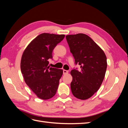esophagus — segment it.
Returning a JSON list of instances; mask_svg holds the SVG:
<instances>
[{
  "instance_id": "obj_1",
  "label": "esophagus",
  "mask_w": 128,
  "mask_h": 128,
  "mask_svg": "<svg viewBox=\"0 0 128 128\" xmlns=\"http://www.w3.org/2000/svg\"><path fill=\"white\" fill-rule=\"evenodd\" d=\"M63 73H64V75L67 74L68 73V70H63Z\"/></svg>"
}]
</instances>
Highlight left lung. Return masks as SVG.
I'll return each instance as SVG.
<instances>
[{
	"label": "left lung",
	"mask_w": 128,
	"mask_h": 128,
	"mask_svg": "<svg viewBox=\"0 0 128 128\" xmlns=\"http://www.w3.org/2000/svg\"><path fill=\"white\" fill-rule=\"evenodd\" d=\"M75 64L80 70L72 69L70 88L76 98L86 100L97 91L103 82L107 66L103 50L88 36L84 34L66 36Z\"/></svg>",
	"instance_id": "1"
}]
</instances>
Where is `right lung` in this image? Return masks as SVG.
<instances>
[{"label":"right lung","instance_id":"1","mask_svg":"<svg viewBox=\"0 0 128 128\" xmlns=\"http://www.w3.org/2000/svg\"><path fill=\"white\" fill-rule=\"evenodd\" d=\"M64 34L42 33L31 42L24 50L21 60L24 80L37 97L47 100L56 94L62 69L50 67L48 60Z\"/></svg>","mask_w":128,"mask_h":128}]
</instances>
